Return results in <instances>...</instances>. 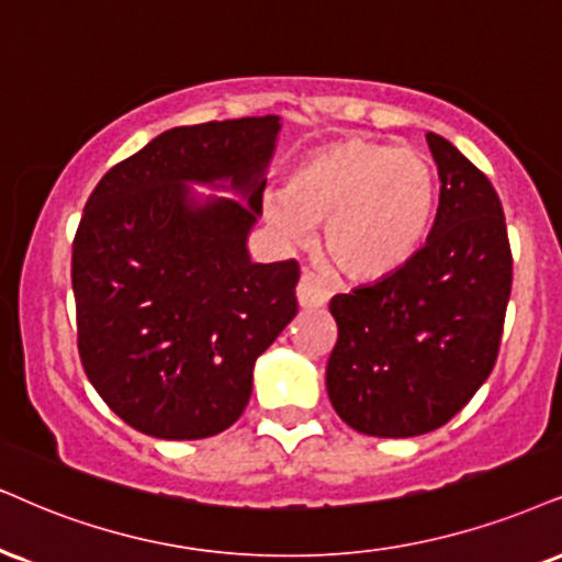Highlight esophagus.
I'll list each match as a JSON object with an SVG mask.
<instances>
[{"label": "esophagus", "instance_id": "1", "mask_svg": "<svg viewBox=\"0 0 562 562\" xmlns=\"http://www.w3.org/2000/svg\"><path fill=\"white\" fill-rule=\"evenodd\" d=\"M296 300H300L302 310H317L330 300V286L323 276L313 273V270H304L300 286H296Z\"/></svg>", "mask_w": 562, "mask_h": 562}]
</instances>
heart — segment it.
<instances>
[{"label":"heart","mask_w":562,"mask_h":562,"mask_svg":"<svg viewBox=\"0 0 562 562\" xmlns=\"http://www.w3.org/2000/svg\"><path fill=\"white\" fill-rule=\"evenodd\" d=\"M435 205L438 175L425 154L346 140L310 156L262 213L289 245H310L325 221L330 262L351 279H383L425 245Z\"/></svg>","instance_id":"heart-1"}]
</instances>
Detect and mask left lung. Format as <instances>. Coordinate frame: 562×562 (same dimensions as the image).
<instances>
[{
	"label": "left lung",
	"mask_w": 562,
	"mask_h": 562,
	"mask_svg": "<svg viewBox=\"0 0 562 562\" xmlns=\"http://www.w3.org/2000/svg\"><path fill=\"white\" fill-rule=\"evenodd\" d=\"M427 145L440 205L425 247L396 273L330 300L328 398L372 438L432 432L469 404L495 367L514 283L495 187L446 137L427 133Z\"/></svg>",
	"instance_id": "1"
}]
</instances>
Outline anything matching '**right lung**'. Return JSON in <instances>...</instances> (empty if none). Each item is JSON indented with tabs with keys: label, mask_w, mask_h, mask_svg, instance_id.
Listing matches in <instances>:
<instances>
[{
	"label": "right lung",
	"mask_w": 562,
	"mask_h": 562,
	"mask_svg": "<svg viewBox=\"0 0 562 562\" xmlns=\"http://www.w3.org/2000/svg\"><path fill=\"white\" fill-rule=\"evenodd\" d=\"M279 133L276 114L166 130L88 198L72 241L80 359L109 408L150 438L232 427L255 362L294 321L300 266L247 249Z\"/></svg>",
	"instance_id": "add662e5"
}]
</instances>
